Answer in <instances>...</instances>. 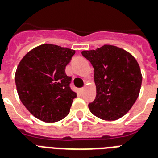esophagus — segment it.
Returning a JSON list of instances; mask_svg holds the SVG:
<instances>
[{
	"instance_id": "34e87169",
	"label": "esophagus",
	"mask_w": 158,
	"mask_h": 158,
	"mask_svg": "<svg viewBox=\"0 0 158 158\" xmlns=\"http://www.w3.org/2000/svg\"><path fill=\"white\" fill-rule=\"evenodd\" d=\"M84 90H85V88H84V87H82V88H81V89H80V92H81V93H82V92H84Z\"/></svg>"
}]
</instances>
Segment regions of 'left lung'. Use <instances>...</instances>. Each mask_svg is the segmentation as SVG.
Instances as JSON below:
<instances>
[{
  "label": "left lung",
  "mask_w": 158,
  "mask_h": 158,
  "mask_svg": "<svg viewBox=\"0 0 158 158\" xmlns=\"http://www.w3.org/2000/svg\"><path fill=\"white\" fill-rule=\"evenodd\" d=\"M81 54L94 68L97 95L88 104L91 112L106 121L123 117L137 101L142 85L136 59L125 50L111 45Z\"/></svg>",
  "instance_id": "1"
}]
</instances>
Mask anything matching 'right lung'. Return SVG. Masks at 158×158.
<instances>
[{
  "label": "right lung",
  "mask_w": 158,
  "mask_h": 158,
  "mask_svg": "<svg viewBox=\"0 0 158 158\" xmlns=\"http://www.w3.org/2000/svg\"><path fill=\"white\" fill-rule=\"evenodd\" d=\"M74 54V50L43 44L20 61L15 75L17 92L21 102L36 118L56 123L69 114L77 94L70 87L72 77L65 69Z\"/></svg>",
  "instance_id": "1"
}]
</instances>
